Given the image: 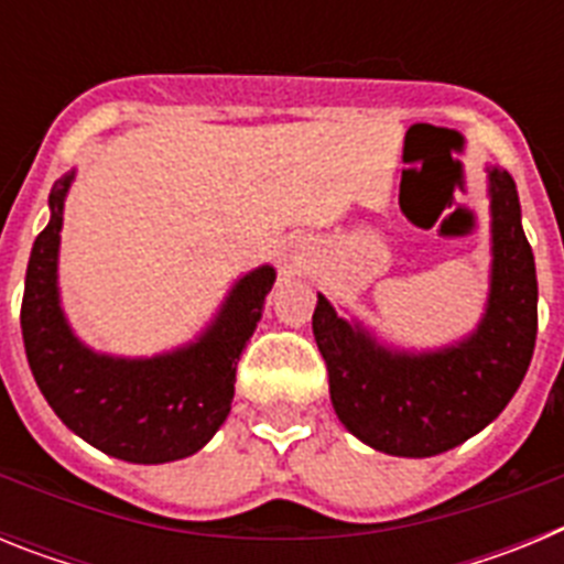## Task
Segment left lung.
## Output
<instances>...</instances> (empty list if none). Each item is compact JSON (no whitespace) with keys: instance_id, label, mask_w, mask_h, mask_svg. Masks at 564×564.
I'll return each instance as SVG.
<instances>
[{"instance_id":"1","label":"left lung","mask_w":564,"mask_h":564,"mask_svg":"<svg viewBox=\"0 0 564 564\" xmlns=\"http://www.w3.org/2000/svg\"><path fill=\"white\" fill-rule=\"evenodd\" d=\"M495 268L482 325L468 341L430 356L387 352L336 316L325 296L313 336L327 364L338 421L372 449L432 457L495 421L525 378L536 344V268L506 169H491Z\"/></svg>"}]
</instances>
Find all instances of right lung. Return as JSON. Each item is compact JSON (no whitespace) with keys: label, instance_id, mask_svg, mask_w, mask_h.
I'll return each instance as SVG.
<instances>
[{"label":"right lung","instance_id":"right-lung-1","mask_svg":"<svg viewBox=\"0 0 564 564\" xmlns=\"http://www.w3.org/2000/svg\"><path fill=\"white\" fill-rule=\"evenodd\" d=\"M73 174L50 188V223L24 276L22 338L39 390L64 426L129 463H169L203 449L231 412L237 361L273 288V268L239 279L197 344L149 361L96 356L73 338L58 307L56 257Z\"/></svg>","mask_w":564,"mask_h":564}]
</instances>
